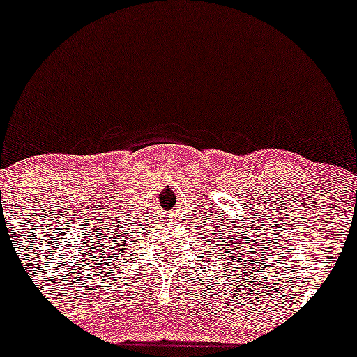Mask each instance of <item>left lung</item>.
I'll return each instance as SVG.
<instances>
[{
	"mask_svg": "<svg viewBox=\"0 0 357 357\" xmlns=\"http://www.w3.org/2000/svg\"><path fill=\"white\" fill-rule=\"evenodd\" d=\"M209 242H211V241H209ZM215 251H216V248H215ZM218 255H220V252H218ZM223 259H225V258H223Z\"/></svg>",
	"mask_w": 357,
	"mask_h": 357,
	"instance_id": "1",
	"label": "left lung"
}]
</instances>
